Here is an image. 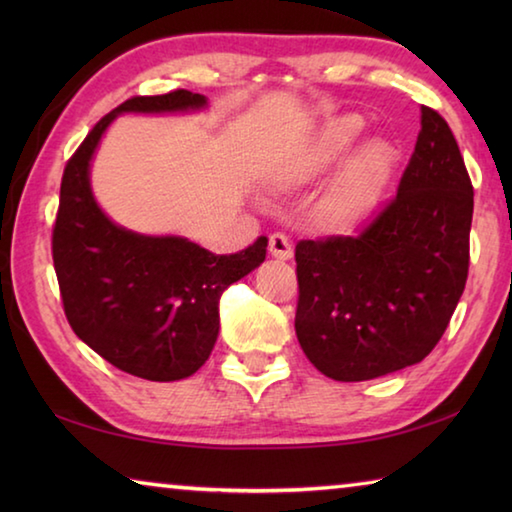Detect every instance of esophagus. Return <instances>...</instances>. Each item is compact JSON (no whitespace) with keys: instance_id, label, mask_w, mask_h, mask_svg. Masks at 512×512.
I'll return each mask as SVG.
<instances>
[{"instance_id":"obj_1","label":"esophagus","mask_w":512,"mask_h":512,"mask_svg":"<svg viewBox=\"0 0 512 512\" xmlns=\"http://www.w3.org/2000/svg\"><path fill=\"white\" fill-rule=\"evenodd\" d=\"M268 253H271L275 259H291L293 257V244L287 235L282 232H275L268 239Z\"/></svg>"}]
</instances>
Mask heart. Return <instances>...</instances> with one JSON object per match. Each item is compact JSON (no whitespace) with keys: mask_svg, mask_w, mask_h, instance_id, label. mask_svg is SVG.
Returning a JSON list of instances; mask_svg holds the SVG:
<instances>
[{"mask_svg":"<svg viewBox=\"0 0 512 512\" xmlns=\"http://www.w3.org/2000/svg\"><path fill=\"white\" fill-rule=\"evenodd\" d=\"M363 126H366L363 119L352 112L327 119L316 135L293 155L287 169L289 183H307L327 171L359 140ZM393 162L391 144L384 140H370L359 146L332 178L318 203V216L327 228H352L366 219L391 180Z\"/></svg>","mask_w":512,"mask_h":512,"instance_id":"obj_1","label":"heart"}]
</instances>
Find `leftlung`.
I'll use <instances>...</instances> for the list:
<instances>
[{"label":"left lung","instance_id":"left-lung-1","mask_svg":"<svg viewBox=\"0 0 512 512\" xmlns=\"http://www.w3.org/2000/svg\"><path fill=\"white\" fill-rule=\"evenodd\" d=\"M397 194L354 237L296 246V334L336 381H366L422 361L463 296L474 189L447 121L422 106Z\"/></svg>","mask_w":512,"mask_h":512}]
</instances>
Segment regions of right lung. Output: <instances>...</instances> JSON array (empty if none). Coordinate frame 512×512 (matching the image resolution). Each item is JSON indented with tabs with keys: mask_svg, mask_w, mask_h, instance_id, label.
<instances>
[{
	"mask_svg": "<svg viewBox=\"0 0 512 512\" xmlns=\"http://www.w3.org/2000/svg\"><path fill=\"white\" fill-rule=\"evenodd\" d=\"M205 106L203 94L173 90L133 97L97 121L67 160L51 232V255L74 334L128 375L185 379L219 336V300L264 262L266 237L235 255H214L183 237H146L112 223L90 189V160L119 112Z\"/></svg>",
	"mask_w": 512,
	"mask_h": 512,
	"instance_id": "right-lung-1",
	"label": "right lung"
}]
</instances>
